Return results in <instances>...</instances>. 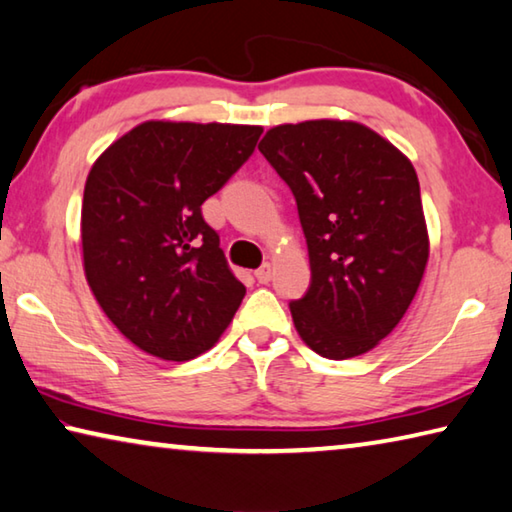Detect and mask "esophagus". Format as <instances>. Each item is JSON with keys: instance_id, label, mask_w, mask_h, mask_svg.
I'll return each mask as SVG.
<instances>
[{"instance_id": "esophagus-1", "label": "esophagus", "mask_w": 512, "mask_h": 512, "mask_svg": "<svg viewBox=\"0 0 512 512\" xmlns=\"http://www.w3.org/2000/svg\"><path fill=\"white\" fill-rule=\"evenodd\" d=\"M255 277H257V280L262 282V284H268V282H271V277H273V266L268 264V262L262 264V266H259L257 271H255Z\"/></svg>"}]
</instances>
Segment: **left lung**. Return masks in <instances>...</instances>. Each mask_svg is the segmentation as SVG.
Here are the masks:
<instances>
[{"label": "left lung", "instance_id": "left-lung-1", "mask_svg": "<svg viewBox=\"0 0 512 512\" xmlns=\"http://www.w3.org/2000/svg\"><path fill=\"white\" fill-rule=\"evenodd\" d=\"M296 196L311 284L289 302L311 350L352 359L386 339L429 259L420 183L391 142L357 121L275 126L259 142Z\"/></svg>", "mask_w": 512, "mask_h": 512}]
</instances>
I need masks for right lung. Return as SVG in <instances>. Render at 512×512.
<instances>
[{"label":"right lung","instance_id":"right-lung-1","mask_svg":"<svg viewBox=\"0 0 512 512\" xmlns=\"http://www.w3.org/2000/svg\"><path fill=\"white\" fill-rule=\"evenodd\" d=\"M262 126L144 121L85 180L81 241L94 298L164 361L212 348L246 296L201 205L255 151Z\"/></svg>","mask_w":512,"mask_h":512}]
</instances>
